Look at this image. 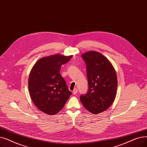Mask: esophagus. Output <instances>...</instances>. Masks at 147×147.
<instances>
[{
    "label": "esophagus",
    "mask_w": 147,
    "mask_h": 147,
    "mask_svg": "<svg viewBox=\"0 0 147 147\" xmlns=\"http://www.w3.org/2000/svg\"><path fill=\"white\" fill-rule=\"evenodd\" d=\"M77 92H78V89L77 88H74V90L73 91V94L74 95H76V94H77Z\"/></svg>",
    "instance_id": "1"
}]
</instances>
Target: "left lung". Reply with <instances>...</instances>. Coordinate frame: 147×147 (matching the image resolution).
<instances>
[{"mask_svg": "<svg viewBox=\"0 0 147 147\" xmlns=\"http://www.w3.org/2000/svg\"><path fill=\"white\" fill-rule=\"evenodd\" d=\"M86 64L88 90L80 100L86 109L94 114L107 110L113 102L117 89V76L111 62L95 51L82 55Z\"/></svg>", "mask_w": 147, "mask_h": 147, "instance_id": "8db88e82", "label": "left lung"}]
</instances>
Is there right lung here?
<instances>
[{
  "instance_id": "1",
  "label": "right lung",
  "mask_w": 147,
  "mask_h": 147,
  "mask_svg": "<svg viewBox=\"0 0 147 147\" xmlns=\"http://www.w3.org/2000/svg\"><path fill=\"white\" fill-rule=\"evenodd\" d=\"M72 56L56 54L44 57L32 68L28 80L29 91L32 100L41 112L51 115L56 114L71 95L60 69Z\"/></svg>"
}]
</instances>
